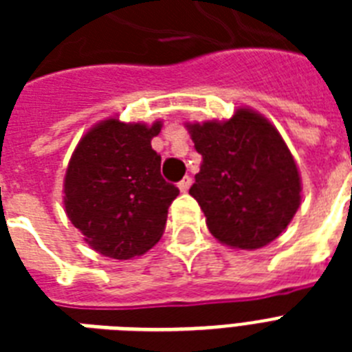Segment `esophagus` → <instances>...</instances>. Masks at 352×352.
I'll return each mask as SVG.
<instances>
[{"mask_svg": "<svg viewBox=\"0 0 352 352\" xmlns=\"http://www.w3.org/2000/svg\"><path fill=\"white\" fill-rule=\"evenodd\" d=\"M177 186H179V190H181V192H188V190H190V186H192V177L186 175L181 182H179V184H177Z\"/></svg>", "mask_w": 352, "mask_h": 352, "instance_id": "esophagus-1", "label": "esophagus"}]
</instances>
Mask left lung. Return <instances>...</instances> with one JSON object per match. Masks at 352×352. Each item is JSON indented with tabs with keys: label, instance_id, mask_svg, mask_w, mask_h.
<instances>
[{
	"label": "left lung",
	"instance_id": "left-lung-1",
	"mask_svg": "<svg viewBox=\"0 0 352 352\" xmlns=\"http://www.w3.org/2000/svg\"><path fill=\"white\" fill-rule=\"evenodd\" d=\"M188 131L203 157L190 195L212 235L241 250L272 243L301 201L300 173L278 129L237 109L230 120L188 124Z\"/></svg>",
	"mask_w": 352,
	"mask_h": 352
}]
</instances>
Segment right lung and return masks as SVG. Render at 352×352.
<instances>
[{
  "label": "right lung",
  "instance_id": "right-lung-1",
  "mask_svg": "<svg viewBox=\"0 0 352 352\" xmlns=\"http://www.w3.org/2000/svg\"><path fill=\"white\" fill-rule=\"evenodd\" d=\"M160 127L107 118L74 149L63 182L65 212L102 256H142L164 232L179 188L162 179L160 155L151 148Z\"/></svg>",
  "mask_w": 352,
  "mask_h": 352
}]
</instances>
